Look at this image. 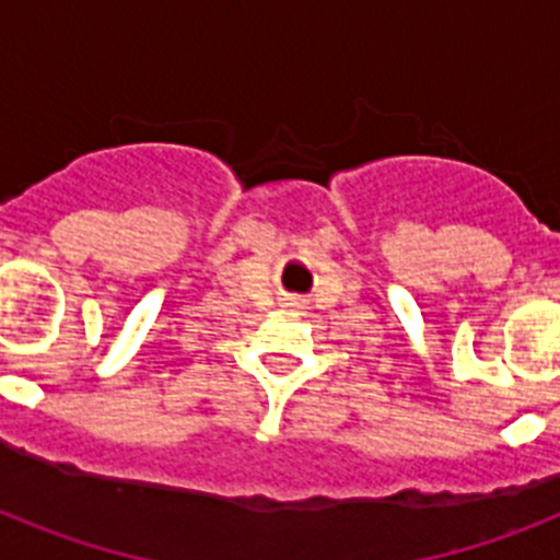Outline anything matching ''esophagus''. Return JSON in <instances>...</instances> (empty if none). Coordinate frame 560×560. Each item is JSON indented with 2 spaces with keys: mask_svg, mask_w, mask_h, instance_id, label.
Masks as SVG:
<instances>
[{
  "mask_svg": "<svg viewBox=\"0 0 560 560\" xmlns=\"http://www.w3.org/2000/svg\"><path fill=\"white\" fill-rule=\"evenodd\" d=\"M289 305H294V308H300V303H289Z\"/></svg>",
  "mask_w": 560,
  "mask_h": 560,
  "instance_id": "1",
  "label": "esophagus"
}]
</instances>
